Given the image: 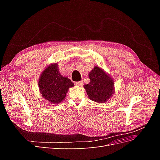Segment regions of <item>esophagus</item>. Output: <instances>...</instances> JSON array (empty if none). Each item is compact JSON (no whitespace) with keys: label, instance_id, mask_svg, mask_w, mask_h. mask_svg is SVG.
I'll use <instances>...</instances> for the list:
<instances>
[{"label":"esophagus","instance_id":"esophagus-1","mask_svg":"<svg viewBox=\"0 0 160 160\" xmlns=\"http://www.w3.org/2000/svg\"><path fill=\"white\" fill-rule=\"evenodd\" d=\"M75 84L76 85H77V86H81V85H82V84H83V81H76L75 83Z\"/></svg>","mask_w":160,"mask_h":160}]
</instances>
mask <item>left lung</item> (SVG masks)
<instances>
[{
	"label": "left lung",
	"instance_id": "left-lung-1",
	"mask_svg": "<svg viewBox=\"0 0 160 160\" xmlns=\"http://www.w3.org/2000/svg\"><path fill=\"white\" fill-rule=\"evenodd\" d=\"M90 83L84 85L89 98L98 103H105L114 93L113 79L99 67L95 66L89 73Z\"/></svg>",
	"mask_w": 160,
	"mask_h": 160
}]
</instances>
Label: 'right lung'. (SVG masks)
Returning <instances> with one entry per match:
<instances>
[{
  "instance_id": "right-lung-1",
  "label": "right lung",
  "mask_w": 160,
  "mask_h": 160,
  "mask_svg": "<svg viewBox=\"0 0 160 160\" xmlns=\"http://www.w3.org/2000/svg\"><path fill=\"white\" fill-rule=\"evenodd\" d=\"M74 83L68 77L62 76L57 63H52L42 71L38 79L42 97L52 104H59L65 99L66 93Z\"/></svg>"
}]
</instances>
